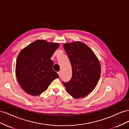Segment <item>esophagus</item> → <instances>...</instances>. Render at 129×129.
I'll return each instance as SVG.
<instances>
[{
    "label": "esophagus",
    "instance_id": "obj_1",
    "mask_svg": "<svg viewBox=\"0 0 129 129\" xmlns=\"http://www.w3.org/2000/svg\"><path fill=\"white\" fill-rule=\"evenodd\" d=\"M57 73L58 74V75H59V76H61V72H57Z\"/></svg>",
    "mask_w": 129,
    "mask_h": 129
}]
</instances>
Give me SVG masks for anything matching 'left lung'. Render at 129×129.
Returning a JSON list of instances; mask_svg holds the SVG:
<instances>
[{
  "instance_id": "obj_1",
  "label": "left lung",
  "mask_w": 129,
  "mask_h": 129,
  "mask_svg": "<svg viewBox=\"0 0 129 129\" xmlns=\"http://www.w3.org/2000/svg\"><path fill=\"white\" fill-rule=\"evenodd\" d=\"M72 68V76L67 82H62L66 90L74 98L88 95L96 87L101 75V65L95 54L81 42L63 45Z\"/></svg>"
}]
</instances>
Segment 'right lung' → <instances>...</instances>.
Listing matches in <instances>:
<instances>
[{
    "label": "right lung",
    "instance_id": "obj_1",
    "mask_svg": "<svg viewBox=\"0 0 129 129\" xmlns=\"http://www.w3.org/2000/svg\"><path fill=\"white\" fill-rule=\"evenodd\" d=\"M59 47L57 43H48L39 40L32 42L19 53L15 74L22 89L28 94H41L58 76L53 69V61L50 59Z\"/></svg>",
    "mask_w": 129,
    "mask_h": 129
}]
</instances>
